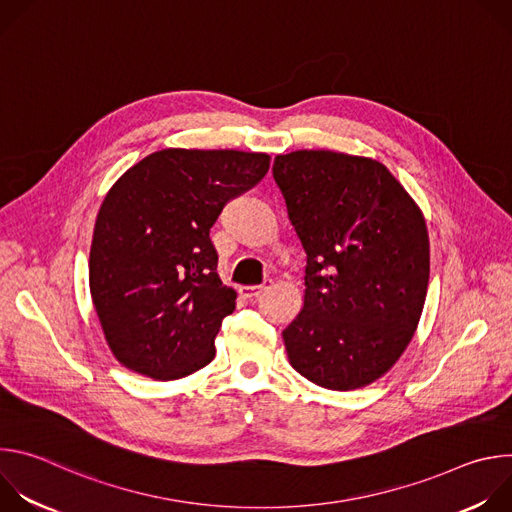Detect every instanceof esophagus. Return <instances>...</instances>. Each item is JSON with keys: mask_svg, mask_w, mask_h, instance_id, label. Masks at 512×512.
<instances>
[{"mask_svg": "<svg viewBox=\"0 0 512 512\" xmlns=\"http://www.w3.org/2000/svg\"><path fill=\"white\" fill-rule=\"evenodd\" d=\"M269 285H271V279H265L261 285H243V287H241V294H243L245 298H257L259 294H263V291H265Z\"/></svg>", "mask_w": 512, "mask_h": 512, "instance_id": "1", "label": "esophagus"}]
</instances>
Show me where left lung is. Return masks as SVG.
Here are the masks:
<instances>
[{"label": "left lung", "instance_id": "obj_1", "mask_svg": "<svg viewBox=\"0 0 512 512\" xmlns=\"http://www.w3.org/2000/svg\"><path fill=\"white\" fill-rule=\"evenodd\" d=\"M273 178L306 251V296L283 330L302 377L350 391L385 375L419 324L425 218L377 160L328 150L277 156Z\"/></svg>", "mask_w": 512, "mask_h": 512}]
</instances>
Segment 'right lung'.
Listing matches in <instances>:
<instances>
[{"mask_svg": "<svg viewBox=\"0 0 512 512\" xmlns=\"http://www.w3.org/2000/svg\"><path fill=\"white\" fill-rule=\"evenodd\" d=\"M269 170L267 154L162 150L129 168L97 214L89 285L107 344L123 367L158 381L214 358L237 294L216 273L210 227Z\"/></svg>", "mask_w": 512, "mask_h": 512, "instance_id": "obj_1", "label": "right lung"}]
</instances>
